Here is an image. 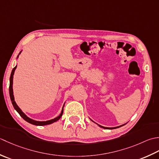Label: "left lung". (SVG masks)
Masks as SVG:
<instances>
[{
	"label": "left lung",
	"mask_w": 159,
	"mask_h": 159,
	"mask_svg": "<svg viewBox=\"0 0 159 159\" xmlns=\"http://www.w3.org/2000/svg\"><path fill=\"white\" fill-rule=\"evenodd\" d=\"M90 120H91V119H90ZM92 121V120H91ZM94 122V121H93ZM99 127H101V128H105V129H114V128H119V127H121V126H122V125H120V126H118V127H115V128H107V127H103V126H102V125H99V124H98Z\"/></svg>",
	"instance_id": "left-lung-1"
}]
</instances>
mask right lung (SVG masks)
<instances>
[{
    "label": "right lung",
    "mask_w": 159,
    "mask_h": 159,
    "mask_svg": "<svg viewBox=\"0 0 159 159\" xmlns=\"http://www.w3.org/2000/svg\"><path fill=\"white\" fill-rule=\"evenodd\" d=\"M21 51L20 52V54ZM19 55L18 56L17 58L18 57ZM16 67H17V66H16L14 69H13L12 71H11V76H10V79H9V96H10V99H11V103H12V105L13 106H14V109L16 110V111H17L19 115H20L22 118H23L26 121H27L28 123H30V124H31L33 125H48V124H53V123L56 122L57 121L59 120V119L61 118V116H62V114H63V111H64V104L62 107V110H61V112L60 113V115L57 116V117L54 118L53 119H51V120H48V121H35L34 120V119H30V117H28V116L26 115L25 113L22 112L21 111V109L19 108V107L18 106V105L16 104V103L15 102L14 100V92H13V77H14V71L16 69Z\"/></svg>",
    "instance_id": "add662e5"
}]
</instances>
